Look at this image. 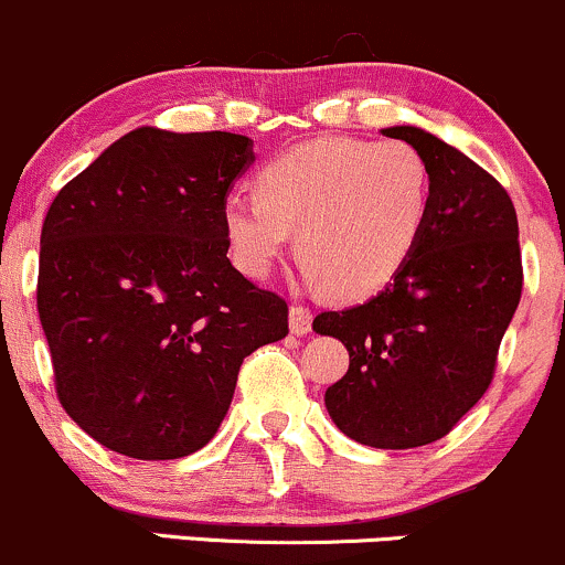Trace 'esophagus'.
<instances>
[{
	"mask_svg": "<svg viewBox=\"0 0 565 565\" xmlns=\"http://www.w3.org/2000/svg\"><path fill=\"white\" fill-rule=\"evenodd\" d=\"M312 331V309L303 307V303H294L290 307V333L303 335Z\"/></svg>",
	"mask_w": 565,
	"mask_h": 565,
	"instance_id": "obj_1",
	"label": "esophagus"
}]
</instances>
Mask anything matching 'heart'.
<instances>
[{
  "mask_svg": "<svg viewBox=\"0 0 565 565\" xmlns=\"http://www.w3.org/2000/svg\"><path fill=\"white\" fill-rule=\"evenodd\" d=\"M433 207V175L405 141L322 138L282 151L253 179V194L221 207L232 262L266 277L296 232L315 282L365 299L411 262Z\"/></svg>",
  "mask_w": 565,
  "mask_h": 565,
  "instance_id": "heart-1",
  "label": "heart"
}]
</instances>
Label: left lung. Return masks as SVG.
<instances>
[{
  "label": "left lung",
  "instance_id": "obj_1",
  "mask_svg": "<svg viewBox=\"0 0 565 565\" xmlns=\"http://www.w3.org/2000/svg\"><path fill=\"white\" fill-rule=\"evenodd\" d=\"M422 151L433 207L411 262L379 296L315 317L350 367L326 408L352 440L416 448L440 440L486 395L523 290L518 215L478 162L422 128H386Z\"/></svg>",
  "mask_w": 565,
  "mask_h": 565
}]
</instances>
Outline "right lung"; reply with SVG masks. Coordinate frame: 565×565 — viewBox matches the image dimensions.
Returning a JSON list of instances; mask_svg holds the SVG:
<instances>
[{"label": "right lung", "mask_w": 565, "mask_h": 565, "mask_svg": "<svg viewBox=\"0 0 565 565\" xmlns=\"http://www.w3.org/2000/svg\"><path fill=\"white\" fill-rule=\"evenodd\" d=\"M234 132L138 128L66 183L42 224L36 309L58 401L130 459L218 433L243 360L288 335V303L234 269L221 207L253 162Z\"/></svg>", "instance_id": "add662e5"}]
</instances>
